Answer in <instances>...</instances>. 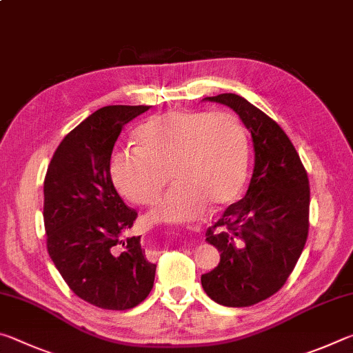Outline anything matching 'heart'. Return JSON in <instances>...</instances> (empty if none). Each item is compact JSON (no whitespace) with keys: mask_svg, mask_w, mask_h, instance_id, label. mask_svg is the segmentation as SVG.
Wrapping results in <instances>:
<instances>
[{"mask_svg":"<svg viewBox=\"0 0 353 353\" xmlns=\"http://www.w3.org/2000/svg\"><path fill=\"white\" fill-rule=\"evenodd\" d=\"M137 149L113 154L110 177L124 198L139 205L172 188L148 214L149 223H185L208 204L227 207L241 198L249 174V141L227 113L171 110L137 129Z\"/></svg>","mask_w":353,"mask_h":353,"instance_id":"1","label":"heart"}]
</instances>
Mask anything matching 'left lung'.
Instances as JSON below:
<instances>
[{
    "instance_id": "left-lung-1",
    "label": "left lung",
    "mask_w": 353,
    "mask_h": 353,
    "mask_svg": "<svg viewBox=\"0 0 353 353\" xmlns=\"http://www.w3.org/2000/svg\"><path fill=\"white\" fill-rule=\"evenodd\" d=\"M205 99L240 117L252 137L255 165L246 196L208 227L205 240L221 260L201 283L221 305L250 307L282 288L305 246L308 176L288 135L265 112L234 93Z\"/></svg>"
}]
</instances>
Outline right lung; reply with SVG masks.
<instances>
[{"label": "right lung", "mask_w": 353, "mask_h": 353, "mask_svg": "<svg viewBox=\"0 0 353 353\" xmlns=\"http://www.w3.org/2000/svg\"><path fill=\"white\" fill-rule=\"evenodd\" d=\"M149 105H107L65 137L43 183L46 248L70 290L104 310H129L154 286L140 236L124 240L137 212L119 198L110 157L124 124Z\"/></svg>", "instance_id": "add662e5"}]
</instances>
